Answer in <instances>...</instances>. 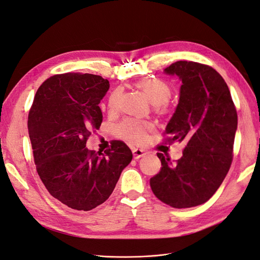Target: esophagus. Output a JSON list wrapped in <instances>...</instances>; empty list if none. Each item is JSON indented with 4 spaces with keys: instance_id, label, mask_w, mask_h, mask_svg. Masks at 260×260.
<instances>
[{
    "instance_id": "esophagus-1",
    "label": "esophagus",
    "mask_w": 260,
    "mask_h": 260,
    "mask_svg": "<svg viewBox=\"0 0 260 260\" xmlns=\"http://www.w3.org/2000/svg\"><path fill=\"white\" fill-rule=\"evenodd\" d=\"M132 154H133V158L139 159V158H141V157H143L145 155V152L143 151V149H141V148L133 147L132 148Z\"/></svg>"
}]
</instances>
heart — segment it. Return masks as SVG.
<instances>
[{
	"label": "heart",
	"mask_w": 260,
	"mask_h": 260,
	"mask_svg": "<svg viewBox=\"0 0 260 260\" xmlns=\"http://www.w3.org/2000/svg\"><path fill=\"white\" fill-rule=\"evenodd\" d=\"M137 86L142 91L148 101L154 104L157 112L165 113L167 111V102L171 98L172 89L168 82L160 78H146L137 82ZM121 92L119 89L114 90L107 99L106 108L108 113H115L119 106ZM153 129L151 122L131 119L122 120L116 127L117 135L123 140L133 144L143 143L146 139V133Z\"/></svg>",
	"instance_id": "b5f03b06"
}]
</instances>
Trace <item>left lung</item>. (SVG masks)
Masks as SVG:
<instances>
[{
	"label": "left lung",
	"mask_w": 260,
	"mask_h": 260,
	"mask_svg": "<svg viewBox=\"0 0 260 260\" xmlns=\"http://www.w3.org/2000/svg\"><path fill=\"white\" fill-rule=\"evenodd\" d=\"M165 73L182 81L179 104L165 130L166 141L185 147L176 162L157 154L161 168L149 184L162 203L190 208L207 202L231 167L237 108L223 78L208 65L179 60Z\"/></svg>",
	"instance_id": "obj_1"
}]
</instances>
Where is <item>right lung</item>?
Wrapping results in <instances>:
<instances>
[{
  "label": "right lung",
  "instance_id": "1",
  "mask_svg": "<svg viewBox=\"0 0 260 260\" xmlns=\"http://www.w3.org/2000/svg\"><path fill=\"white\" fill-rule=\"evenodd\" d=\"M109 89L101 76L54 75L38 89L28 131L38 175L49 193L66 206L88 211L103 204L132 160L122 141L104 153L85 147L103 120L99 106Z\"/></svg>",
  "mask_w": 260,
  "mask_h": 260
}]
</instances>
